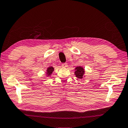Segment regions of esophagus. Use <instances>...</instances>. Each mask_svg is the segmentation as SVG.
<instances>
[{"mask_svg": "<svg viewBox=\"0 0 128 128\" xmlns=\"http://www.w3.org/2000/svg\"><path fill=\"white\" fill-rule=\"evenodd\" d=\"M62 66L64 67H67V64L66 63H64L62 64Z\"/></svg>", "mask_w": 128, "mask_h": 128, "instance_id": "esophagus-1", "label": "esophagus"}]
</instances>
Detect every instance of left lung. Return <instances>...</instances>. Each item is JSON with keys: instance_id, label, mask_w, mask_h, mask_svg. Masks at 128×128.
<instances>
[{"instance_id": "obj_1", "label": "left lung", "mask_w": 128, "mask_h": 128, "mask_svg": "<svg viewBox=\"0 0 128 128\" xmlns=\"http://www.w3.org/2000/svg\"><path fill=\"white\" fill-rule=\"evenodd\" d=\"M75 70V72H74V74L76 75V77H77L78 78L82 79L83 78L84 74H85V70L82 67L78 66L76 67Z\"/></svg>"}]
</instances>
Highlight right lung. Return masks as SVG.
Listing matches in <instances>:
<instances>
[{
	"label": "right lung",
	"instance_id": "right-lung-1",
	"mask_svg": "<svg viewBox=\"0 0 128 128\" xmlns=\"http://www.w3.org/2000/svg\"><path fill=\"white\" fill-rule=\"evenodd\" d=\"M54 71V68L53 67H49L47 69V72L46 74H47V76H50V74H52L53 71Z\"/></svg>",
	"mask_w": 128,
	"mask_h": 128
}]
</instances>
